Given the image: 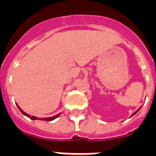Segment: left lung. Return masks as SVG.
Masks as SVG:
<instances>
[{
  "instance_id": "obj_1",
  "label": "left lung",
  "mask_w": 156,
  "mask_h": 156,
  "mask_svg": "<svg viewBox=\"0 0 156 156\" xmlns=\"http://www.w3.org/2000/svg\"><path fill=\"white\" fill-rule=\"evenodd\" d=\"M141 107H140V108H139V109H138V110H136V111H135V112H134V113H133V114H132V115H131V116H133V115H136V113H137V112H138V111H139V110H141Z\"/></svg>"
}]
</instances>
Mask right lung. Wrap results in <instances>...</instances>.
<instances>
[{"label": "right lung", "mask_w": 156, "mask_h": 156, "mask_svg": "<svg viewBox=\"0 0 156 156\" xmlns=\"http://www.w3.org/2000/svg\"><path fill=\"white\" fill-rule=\"evenodd\" d=\"M16 105H17V104H16ZM17 106H18V108L20 109V110L21 111V113H22L23 115H24L25 116H27V117H28L29 119H33V120H36V119H39V120H41H41L48 121V122H50V121H52V120H54V119H55L59 117V115H60V114H61V113H59V114H58V115H55V116H53V117H48V118H43V119H39V118L36 117V116H31V115H28L27 113H25L24 111H23V110H21V108H20V107L18 105H17Z\"/></svg>", "instance_id": "right-lung-1"}]
</instances>
